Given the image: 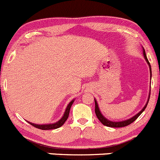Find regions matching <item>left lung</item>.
I'll return each mask as SVG.
<instances>
[{
  "instance_id": "8db88e82",
  "label": "left lung",
  "mask_w": 160,
  "mask_h": 160,
  "mask_svg": "<svg viewBox=\"0 0 160 160\" xmlns=\"http://www.w3.org/2000/svg\"><path fill=\"white\" fill-rule=\"evenodd\" d=\"M142 52H143L144 59H146L147 64L149 65V72H150V78H151V76H152L151 66H150V64H149L148 59H147V55H146L145 50H144L143 48H142ZM149 92H150V91H149ZM149 97H150V92H149V98H148V100H147V104H145V106H144L143 108H142L141 111H140V112L138 113V114H137L136 115H134L133 117H132V118H130V119L126 120V121H109V120H108L107 118H104V117L102 115V114L101 113L100 109H99V108H98V103H97V101L94 99V103H95V114H96V116H97V118H98L99 121H100L101 123H102V124H104V126L110 127V128H123V127H126V126H128V125L130 124L131 123H133V122L134 121H136V119H137V118H138V117L142 114V111H143L144 110L146 109V108H147V104H148V102H149Z\"/></svg>"
}]
</instances>
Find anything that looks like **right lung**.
<instances>
[{
	"instance_id": "right-lung-1",
	"label": "right lung",
	"mask_w": 160,
	"mask_h": 160,
	"mask_svg": "<svg viewBox=\"0 0 160 160\" xmlns=\"http://www.w3.org/2000/svg\"><path fill=\"white\" fill-rule=\"evenodd\" d=\"M74 101L75 99L72 100L69 102V104H68V106L66 107V111H65L64 114H63L62 118L59 120V121L56 122V123H49V124H36V123H31V122H28L30 124H31L32 126L35 127L36 128H38L40 129V130H52V129H56V128H59L60 127L62 126L64 124L65 122L66 121L67 118H68V115H69V111H70V108H71L72 104H73Z\"/></svg>"
}]
</instances>
